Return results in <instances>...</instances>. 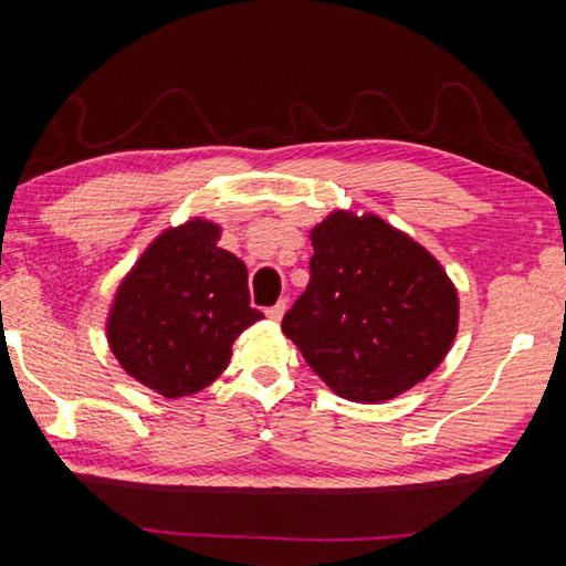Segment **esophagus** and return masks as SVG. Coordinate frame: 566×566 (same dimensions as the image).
I'll return each mask as SVG.
<instances>
[{
	"label": "esophagus",
	"instance_id": "1",
	"mask_svg": "<svg viewBox=\"0 0 566 566\" xmlns=\"http://www.w3.org/2000/svg\"><path fill=\"white\" fill-rule=\"evenodd\" d=\"M284 312H286V302L280 300L274 306H270V310H266V317H270L272 322H280L284 317Z\"/></svg>",
	"mask_w": 566,
	"mask_h": 566
}]
</instances>
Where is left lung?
Segmentation results:
<instances>
[{
	"instance_id": "1",
	"label": "left lung",
	"mask_w": 566,
	"mask_h": 566,
	"mask_svg": "<svg viewBox=\"0 0 566 566\" xmlns=\"http://www.w3.org/2000/svg\"><path fill=\"white\" fill-rule=\"evenodd\" d=\"M310 284L282 332L339 397L375 405L419 385L457 337L459 300L432 254L375 214L312 229Z\"/></svg>"
}]
</instances>
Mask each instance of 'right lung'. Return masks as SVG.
Returning <instances> with one entry per match:
<instances>
[{"label":"right lung","instance_id":"1","mask_svg":"<svg viewBox=\"0 0 566 566\" xmlns=\"http://www.w3.org/2000/svg\"><path fill=\"white\" fill-rule=\"evenodd\" d=\"M217 239L219 227L205 219L167 229L114 296L107 322L114 357L167 399L212 385L234 339L264 317L249 306L244 262Z\"/></svg>","mask_w":566,"mask_h":566}]
</instances>
